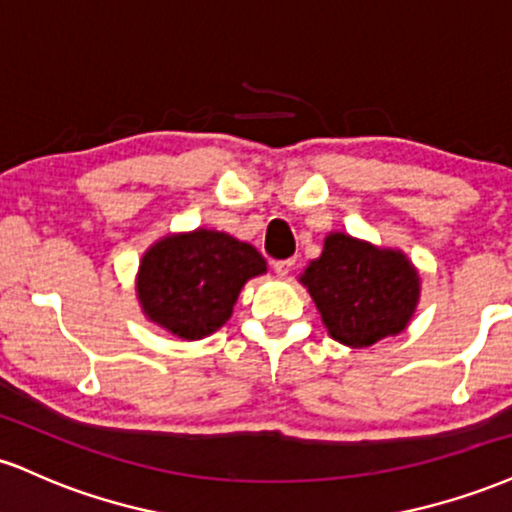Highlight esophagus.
<instances>
[{"mask_svg":"<svg viewBox=\"0 0 512 512\" xmlns=\"http://www.w3.org/2000/svg\"><path fill=\"white\" fill-rule=\"evenodd\" d=\"M292 268H294V258H285V261H273L275 275H280V278H287V275L292 273Z\"/></svg>","mask_w":512,"mask_h":512,"instance_id":"obj_1","label":"esophagus"}]
</instances>
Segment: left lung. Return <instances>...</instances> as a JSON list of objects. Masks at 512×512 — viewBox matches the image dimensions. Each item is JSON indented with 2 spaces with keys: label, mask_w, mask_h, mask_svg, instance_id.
Masks as SVG:
<instances>
[{
  "label": "left lung",
  "mask_w": 512,
  "mask_h": 512,
  "mask_svg": "<svg viewBox=\"0 0 512 512\" xmlns=\"http://www.w3.org/2000/svg\"><path fill=\"white\" fill-rule=\"evenodd\" d=\"M328 333L342 345L369 347L405 330L419 299V275L400 251L328 234L323 254L302 275Z\"/></svg>",
  "instance_id": "8db88e82"
}]
</instances>
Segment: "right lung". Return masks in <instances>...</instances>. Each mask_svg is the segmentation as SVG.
Segmentation results:
<instances>
[{"label": "right lung", "instance_id": "obj_1", "mask_svg": "<svg viewBox=\"0 0 512 512\" xmlns=\"http://www.w3.org/2000/svg\"><path fill=\"white\" fill-rule=\"evenodd\" d=\"M261 273L266 261L251 244L196 230L150 246L136 292L150 321L184 340H201L225 326L244 282Z\"/></svg>", "mask_w": 512, "mask_h": 512}]
</instances>
